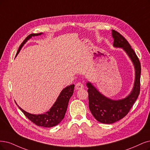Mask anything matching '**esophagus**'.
Returning <instances> with one entry per match:
<instances>
[{"instance_id": "obj_1", "label": "esophagus", "mask_w": 150, "mask_h": 150, "mask_svg": "<svg viewBox=\"0 0 150 150\" xmlns=\"http://www.w3.org/2000/svg\"><path fill=\"white\" fill-rule=\"evenodd\" d=\"M84 86L83 85L82 83L81 82H78L76 83V85H75V88L76 90H81V89H83V88Z\"/></svg>"}]
</instances>
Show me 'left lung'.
Instances as JSON below:
<instances>
[{
  "label": "left lung",
  "instance_id": "1",
  "mask_svg": "<svg viewBox=\"0 0 150 150\" xmlns=\"http://www.w3.org/2000/svg\"><path fill=\"white\" fill-rule=\"evenodd\" d=\"M112 35L114 38V46L122 48L134 63L135 80L134 88L130 95L123 99L117 101L105 97L90 83H87L90 110L94 117L103 124H112L124 118L134 104L140 91L141 64L139 59L122 35L114 30H112Z\"/></svg>",
  "mask_w": 150,
  "mask_h": 150
}]
</instances>
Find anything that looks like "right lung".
<instances>
[{
	"label": "right lung",
	"mask_w": 150,
	"mask_h": 150,
	"mask_svg": "<svg viewBox=\"0 0 150 150\" xmlns=\"http://www.w3.org/2000/svg\"><path fill=\"white\" fill-rule=\"evenodd\" d=\"M42 33H33L28 36L25 40L23 41L20 46L18 50L16 55L20 51L21 47L24 45V44L31 38L32 36H38L41 35ZM74 85H71L67 86L65 88L61 91L60 95L57 99L49 111L42 114H31L26 112L24 110L22 109L19 106V109L25 115L26 117L30 120L32 122L34 123L38 126H41L43 127H52L55 126L59 124L62 120L64 118V116L67 109L69 99L73 95L74 90Z\"/></svg>",
	"instance_id": "1"
}]
</instances>
